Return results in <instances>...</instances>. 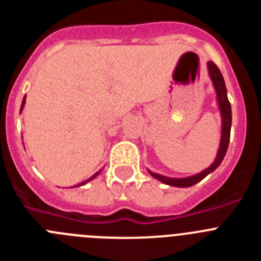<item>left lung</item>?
I'll return each mask as SVG.
<instances>
[{"label":"left lung","mask_w":261,"mask_h":261,"mask_svg":"<svg viewBox=\"0 0 261 261\" xmlns=\"http://www.w3.org/2000/svg\"><path fill=\"white\" fill-rule=\"evenodd\" d=\"M208 71L209 77H211L212 82H213L214 90L217 94V103H218V108L221 112V119H222V125H221V141L218 151H217V156L214 159V162L209 166L208 168H205L204 171L199 172V174L192 175L188 177H168L165 175H159L155 172H151L150 170H147L149 174L153 177H155L156 180L162 181V183L167 184V186L172 187H180V188H187V187L195 186L196 183H199L204 179L205 176H208L211 172H213L221 162L223 161L229 147L230 141V129H231V106H230L229 99H227V90H226L225 81H223L222 74H221L220 69L217 68L214 62H208Z\"/></svg>","instance_id":"1"}]
</instances>
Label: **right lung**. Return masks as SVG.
Instances as JSON below:
<instances>
[{"instance_id":"right-lung-1","label":"right lung","mask_w":261,"mask_h":261,"mask_svg":"<svg viewBox=\"0 0 261 261\" xmlns=\"http://www.w3.org/2000/svg\"><path fill=\"white\" fill-rule=\"evenodd\" d=\"M24 103H26V96H24V98H23V100H22V106H20V112H22L23 107H24ZM100 171H102V170H100ZM100 171H98V172H96V174H94L93 176H91V177H89V179H87V180L82 181V183H81V184H78V186H75V187H81V186H84V184H86L87 181H91V180H93V179H95V177L98 176V175H99V172H100Z\"/></svg>"}]
</instances>
